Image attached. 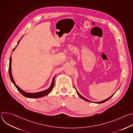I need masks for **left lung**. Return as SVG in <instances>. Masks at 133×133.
<instances>
[{"label": "left lung", "instance_id": "left-lung-1", "mask_svg": "<svg viewBox=\"0 0 133 133\" xmlns=\"http://www.w3.org/2000/svg\"><path fill=\"white\" fill-rule=\"evenodd\" d=\"M74 87H75V86H74ZM119 88V87L118 88V89ZM75 89H76V92H77V94H78V95L81 98H82L83 99H84V100H85V101H87V102H92V103H97V104H101V103H104V102H106V101H107L109 99H110L113 95H114V94L116 92V91L118 90H117L112 95H111L109 97H108V98H107V99H105V100H104V101H101V102H91V101H89V100H88V99H86V98H85V97H84L83 96H82V95H81L78 92V91L77 90V89H76V88H75Z\"/></svg>", "mask_w": 133, "mask_h": 133}]
</instances>
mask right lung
<instances>
[{
	"mask_svg": "<svg viewBox=\"0 0 133 133\" xmlns=\"http://www.w3.org/2000/svg\"><path fill=\"white\" fill-rule=\"evenodd\" d=\"M23 36H22V37L21 38V39L18 41L17 46L14 48V49L12 50V51H14L15 50V49H16V48L17 47V46H18L19 43L20 42L21 39L22 38ZM12 54V53H11ZM9 77L10 78L12 82V83L14 84V85H15V86L17 88V90L19 91L23 96H24L26 97L27 98H41L42 97H44L47 95L49 94L52 90L54 86V84H55V76H54V77L52 78L51 85L50 86V87L47 88V89L43 90V91H41L39 92H26L25 91L23 90V89H22L20 87H19L17 85H16V83L13 78L12 77V71H11V57L10 56V59H9Z\"/></svg>",
	"mask_w": 133,
	"mask_h": 133,
	"instance_id": "obj_1",
	"label": "right lung"
}]
</instances>
